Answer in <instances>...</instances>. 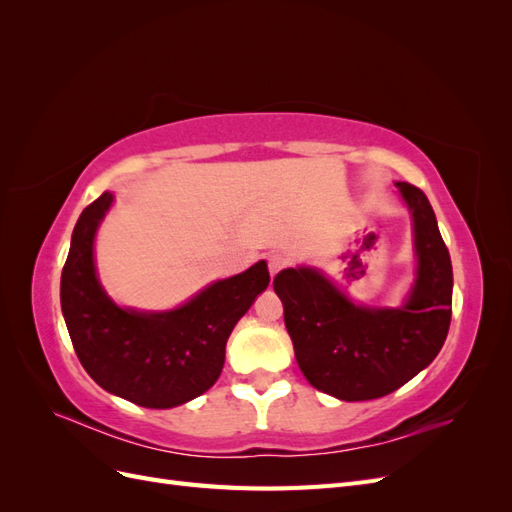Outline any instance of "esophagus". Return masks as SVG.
<instances>
[{"instance_id": "obj_1", "label": "esophagus", "mask_w": 512, "mask_h": 512, "mask_svg": "<svg viewBox=\"0 0 512 512\" xmlns=\"http://www.w3.org/2000/svg\"><path fill=\"white\" fill-rule=\"evenodd\" d=\"M267 262H269V273H271V277H275L277 273H280V271L288 265V258H286L284 254H269Z\"/></svg>"}]
</instances>
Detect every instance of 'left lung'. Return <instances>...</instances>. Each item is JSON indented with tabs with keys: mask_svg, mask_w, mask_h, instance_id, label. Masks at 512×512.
Wrapping results in <instances>:
<instances>
[{
	"mask_svg": "<svg viewBox=\"0 0 512 512\" xmlns=\"http://www.w3.org/2000/svg\"><path fill=\"white\" fill-rule=\"evenodd\" d=\"M395 185L412 215L416 254L404 305H356L314 267L284 269L273 280L303 376L342 401L397 391L436 359L451 327L453 267L436 213L414 185Z\"/></svg>",
	"mask_w": 512,
	"mask_h": 512,
	"instance_id": "obj_1",
	"label": "left lung"
}]
</instances>
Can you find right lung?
Here are the masks:
<instances>
[{
  "label": "right lung",
  "instance_id": "obj_1",
  "mask_svg": "<svg viewBox=\"0 0 512 512\" xmlns=\"http://www.w3.org/2000/svg\"><path fill=\"white\" fill-rule=\"evenodd\" d=\"M113 194L104 192L74 226L61 271V312L87 374L104 391L143 408H175L220 378L226 342L269 286L267 262L200 290L168 312L119 307L102 288L94 241Z\"/></svg>",
  "mask_w": 512,
  "mask_h": 512
}]
</instances>
